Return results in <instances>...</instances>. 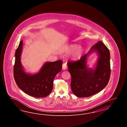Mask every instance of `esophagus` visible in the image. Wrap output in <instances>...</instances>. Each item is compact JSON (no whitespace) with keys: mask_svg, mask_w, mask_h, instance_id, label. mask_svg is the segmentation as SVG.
Masks as SVG:
<instances>
[{"mask_svg":"<svg viewBox=\"0 0 127 127\" xmlns=\"http://www.w3.org/2000/svg\"><path fill=\"white\" fill-rule=\"evenodd\" d=\"M67 68V66H66V63H64L62 64V69L63 70H66Z\"/></svg>","mask_w":127,"mask_h":127,"instance_id":"1","label":"esophagus"}]
</instances>
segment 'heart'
Returning a JSON list of instances; mask_svg holds the SVG:
<instances>
[{"instance_id":"b5f03b06","label":"heart","mask_w":127,"mask_h":127,"mask_svg":"<svg viewBox=\"0 0 127 127\" xmlns=\"http://www.w3.org/2000/svg\"><path fill=\"white\" fill-rule=\"evenodd\" d=\"M75 50L74 51L73 53V57L74 59H77L80 58L81 56V55L83 51V49L82 47H79L77 48V46L76 45H70L68 47H67L66 49H65V51L66 52H71L74 51V50Z\"/></svg>"}]
</instances>
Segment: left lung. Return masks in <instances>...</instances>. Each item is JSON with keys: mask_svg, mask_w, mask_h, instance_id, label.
Segmentation results:
<instances>
[{"mask_svg": "<svg viewBox=\"0 0 127 127\" xmlns=\"http://www.w3.org/2000/svg\"><path fill=\"white\" fill-rule=\"evenodd\" d=\"M93 52H97L99 55L94 70L86 66L87 57ZM67 65L71 76V89L77 97H90L102 91L109 82L110 76V53L101 41L93 45L79 61H69Z\"/></svg>", "mask_w": 127, "mask_h": 127, "instance_id": "left-lung-1", "label": "left lung"}]
</instances>
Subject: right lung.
<instances>
[{"label": "right lung", "mask_w": 127, "mask_h": 127, "mask_svg": "<svg viewBox=\"0 0 127 127\" xmlns=\"http://www.w3.org/2000/svg\"><path fill=\"white\" fill-rule=\"evenodd\" d=\"M23 41L21 40L15 53L14 66V78L18 87L28 95L36 97H47L53 89L54 79L62 70L63 61L47 62L40 70L31 75L25 72L21 65L20 57L22 53Z\"/></svg>", "instance_id": "add662e5"}]
</instances>
